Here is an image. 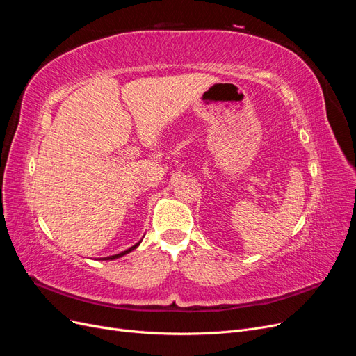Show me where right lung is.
<instances>
[{
  "label": "right lung",
  "mask_w": 356,
  "mask_h": 356,
  "mask_svg": "<svg viewBox=\"0 0 356 356\" xmlns=\"http://www.w3.org/2000/svg\"><path fill=\"white\" fill-rule=\"evenodd\" d=\"M139 245V242L136 243V245H134V246H131L129 248V250H126V251H123V252H120V254H115V255H110V257H105V258H102V260H115V258H120V257H123V255H126V254H129L131 251H134L135 248Z\"/></svg>",
  "instance_id": "add662e5"
}]
</instances>
